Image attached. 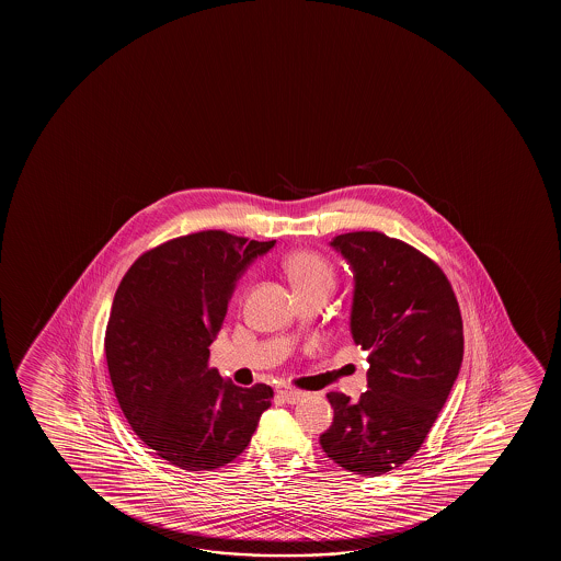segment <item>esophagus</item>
Returning a JSON list of instances; mask_svg holds the SVG:
<instances>
[{"mask_svg":"<svg viewBox=\"0 0 561 561\" xmlns=\"http://www.w3.org/2000/svg\"><path fill=\"white\" fill-rule=\"evenodd\" d=\"M279 397L285 400V402H289V404H295V402H299L302 397H305V392L297 391V389H284V391H279Z\"/></svg>","mask_w":561,"mask_h":561,"instance_id":"esophagus-1","label":"esophagus"}]
</instances>
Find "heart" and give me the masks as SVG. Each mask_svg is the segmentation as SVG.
<instances>
[{"label": "heart", "instance_id": "heart-1", "mask_svg": "<svg viewBox=\"0 0 561 561\" xmlns=\"http://www.w3.org/2000/svg\"><path fill=\"white\" fill-rule=\"evenodd\" d=\"M285 272L299 295L312 291L331 293L335 285V272L330 262L312 251H295L289 254L285 259Z\"/></svg>", "mask_w": 561, "mask_h": 561}]
</instances>
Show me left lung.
Segmentation results:
<instances>
[{
  "mask_svg": "<svg viewBox=\"0 0 561 561\" xmlns=\"http://www.w3.org/2000/svg\"><path fill=\"white\" fill-rule=\"evenodd\" d=\"M354 277L351 333L368 351V391L330 392L328 458L356 476L410 460L445 407L463 358L460 307L443 270L379 231L331 239Z\"/></svg>",
  "mask_w": 561,
  "mask_h": 561,
  "instance_id": "obj_1",
  "label": "left lung"
}]
</instances>
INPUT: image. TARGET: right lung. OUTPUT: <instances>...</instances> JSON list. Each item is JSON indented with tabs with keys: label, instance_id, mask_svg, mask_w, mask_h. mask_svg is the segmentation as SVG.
<instances>
[{
	"label": "right lung",
	"instance_id": "add662e5",
	"mask_svg": "<svg viewBox=\"0 0 561 561\" xmlns=\"http://www.w3.org/2000/svg\"><path fill=\"white\" fill-rule=\"evenodd\" d=\"M276 241L208 230L141 254L118 285L105 333L108 376L131 430L162 460L210 471L251 443L274 391L208 368L239 277Z\"/></svg>",
	"mask_w": 561,
	"mask_h": 561
}]
</instances>
